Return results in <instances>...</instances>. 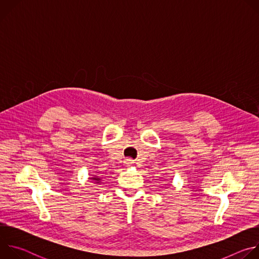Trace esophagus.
<instances>
[{
	"label": "esophagus",
	"instance_id": "obj_1",
	"mask_svg": "<svg viewBox=\"0 0 259 259\" xmlns=\"http://www.w3.org/2000/svg\"><path fill=\"white\" fill-rule=\"evenodd\" d=\"M132 163H133V161H132L131 159H127V160L125 161V164H126L127 166H130V165H132Z\"/></svg>",
	"mask_w": 259,
	"mask_h": 259
}]
</instances>
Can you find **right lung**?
<instances>
[{
  "label": "right lung",
  "instance_id": "add662e5",
  "mask_svg": "<svg viewBox=\"0 0 259 259\" xmlns=\"http://www.w3.org/2000/svg\"><path fill=\"white\" fill-rule=\"evenodd\" d=\"M90 179H91L94 183H100V182H101V178L98 177V176H96V175H92V176L90 177Z\"/></svg>",
  "mask_w": 259,
  "mask_h": 259
}]
</instances>
